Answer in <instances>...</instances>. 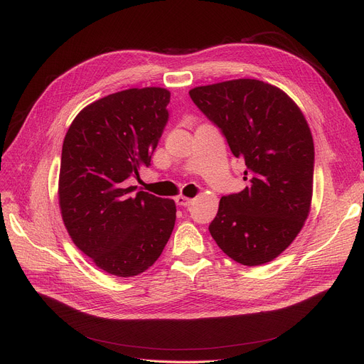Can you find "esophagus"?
Returning <instances> with one entry per match:
<instances>
[{
    "label": "esophagus",
    "mask_w": 364,
    "mask_h": 364,
    "mask_svg": "<svg viewBox=\"0 0 364 364\" xmlns=\"http://www.w3.org/2000/svg\"><path fill=\"white\" fill-rule=\"evenodd\" d=\"M193 202V199H190V198H186V196H177L176 198V203L177 205H180V206H188L190 203H192Z\"/></svg>",
    "instance_id": "obj_1"
}]
</instances>
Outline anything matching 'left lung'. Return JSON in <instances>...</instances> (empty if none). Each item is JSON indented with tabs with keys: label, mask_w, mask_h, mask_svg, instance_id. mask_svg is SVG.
Returning <instances> with one entry per match:
<instances>
[{
	"label": "left lung",
	"mask_w": 364,
	"mask_h": 364,
	"mask_svg": "<svg viewBox=\"0 0 364 364\" xmlns=\"http://www.w3.org/2000/svg\"><path fill=\"white\" fill-rule=\"evenodd\" d=\"M188 94L246 165L247 186L221 198L209 233L239 264L269 262L309 217L314 176L309 124L282 90L258 80L196 87Z\"/></svg>",
	"instance_id": "obj_1"
}]
</instances>
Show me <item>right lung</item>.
I'll list each match as a JSON object with an SVG mask.
<instances>
[{
    "instance_id": "add662e5",
    "label": "right lung",
    "mask_w": 364,
    "mask_h": 364,
    "mask_svg": "<svg viewBox=\"0 0 364 364\" xmlns=\"http://www.w3.org/2000/svg\"><path fill=\"white\" fill-rule=\"evenodd\" d=\"M169 91L114 92L82 109L62 149L59 203L73 243L103 272L132 277L161 257L176 203L127 180L149 166L168 124Z\"/></svg>"
}]
</instances>
